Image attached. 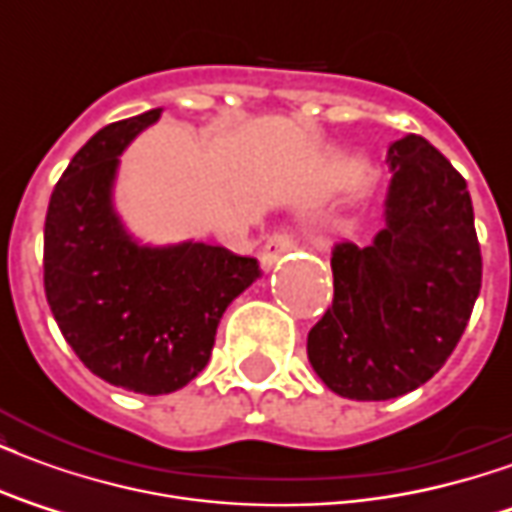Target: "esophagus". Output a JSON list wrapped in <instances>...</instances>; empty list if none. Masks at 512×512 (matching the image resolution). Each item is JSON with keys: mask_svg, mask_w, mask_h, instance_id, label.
<instances>
[{"mask_svg": "<svg viewBox=\"0 0 512 512\" xmlns=\"http://www.w3.org/2000/svg\"><path fill=\"white\" fill-rule=\"evenodd\" d=\"M293 235L288 233V230H277V233H271L266 238V244H263V249H260V266L266 268H274V263H277L279 257L288 255L290 249H293Z\"/></svg>", "mask_w": 512, "mask_h": 512, "instance_id": "1", "label": "esophagus"}]
</instances>
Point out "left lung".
Returning a JSON list of instances; mask_svg holds the SVG:
<instances>
[{"label": "left lung", "instance_id": "8db88e82", "mask_svg": "<svg viewBox=\"0 0 512 512\" xmlns=\"http://www.w3.org/2000/svg\"><path fill=\"white\" fill-rule=\"evenodd\" d=\"M386 164L384 227L370 246H334V301L307 337L312 370L348 400H392L436 376L483 282L458 169L417 134L392 142Z\"/></svg>", "mask_w": 512, "mask_h": 512}]
</instances>
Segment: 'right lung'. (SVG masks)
Returning a JSON list of instances; mask_svg holds the SVG:
<instances>
[{
  "mask_svg": "<svg viewBox=\"0 0 512 512\" xmlns=\"http://www.w3.org/2000/svg\"><path fill=\"white\" fill-rule=\"evenodd\" d=\"M164 109L101 128L51 191L46 299L84 367L139 395H169L208 365L216 326L257 277L255 257L183 241L139 244L112 202L120 153Z\"/></svg>",
  "mask_w": 512,
  "mask_h": 512,
  "instance_id": "right-lung-1",
  "label": "right lung"
}]
</instances>
